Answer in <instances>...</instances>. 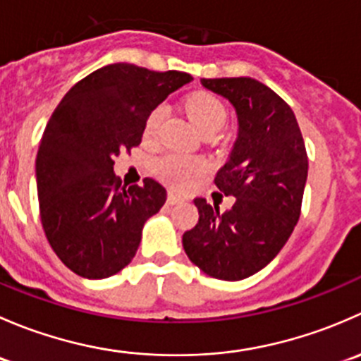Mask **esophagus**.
Listing matches in <instances>:
<instances>
[{
  "mask_svg": "<svg viewBox=\"0 0 361 361\" xmlns=\"http://www.w3.org/2000/svg\"><path fill=\"white\" fill-rule=\"evenodd\" d=\"M181 201H183V199H181L180 195H176V194H169V195H167V204H169V206H174V204H180Z\"/></svg>",
  "mask_w": 361,
  "mask_h": 361,
  "instance_id": "1",
  "label": "esophagus"
}]
</instances>
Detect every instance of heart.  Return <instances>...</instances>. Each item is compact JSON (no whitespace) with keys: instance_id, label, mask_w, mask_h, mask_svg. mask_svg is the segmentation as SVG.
<instances>
[{"instance_id":"heart-1","label":"heart","mask_w":361,"mask_h":361,"mask_svg":"<svg viewBox=\"0 0 361 361\" xmlns=\"http://www.w3.org/2000/svg\"><path fill=\"white\" fill-rule=\"evenodd\" d=\"M185 110L192 122L199 127V130L206 133H216L221 129L227 120V110L224 103L218 99L214 94L199 90V92L190 94L185 99ZM166 108L155 106L154 110L148 113L147 120L143 126L145 140H154L159 134L160 126H162ZM207 169L206 162L201 159H188L178 154H167L159 157L154 162V173L160 181L171 188H187L199 174H202Z\"/></svg>"}]
</instances>
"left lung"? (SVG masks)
<instances>
[{"instance_id":"left-lung-1","label":"left lung","mask_w":361,"mask_h":361,"mask_svg":"<svg viewBox=\"0 0 361 361\" xmlns=\"http://www.w3.org/2000/svg\"><path fill=\"white\" fill-rule=\"evenodd\" d=\"M231 101L239 133L214 185L235 202L225 213L195 199L199 221L183 234L185 253L202 272L239 281L262 271L286 245L300 216L307 154L292 108L258 80L202 78Z\"/></svg>"}]
</instances>
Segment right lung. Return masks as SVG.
Returning a JSON list of instances; mask_svg holds the SVG:
<instances>
[{
    "label": "right lung",
    "mask_w": 361,
    "mask_h": 361,
    "mask_svg": "<svg viewBox=\"0 0 361 361\" xmlns=\"http://www.w3.org/2000/svg\"><path fill=\"white\" fill-rule=\"evenodd\" d=\"M190 80L181 71L108 64L75 83L54 110L36 155L39 216L52 250L75 274L110 278L136 255L166 188L152 178L122 187L113 159L141 143L148 113Z\"/></svg>",
    "instance_id": "obj_1"
}]
</instances>
